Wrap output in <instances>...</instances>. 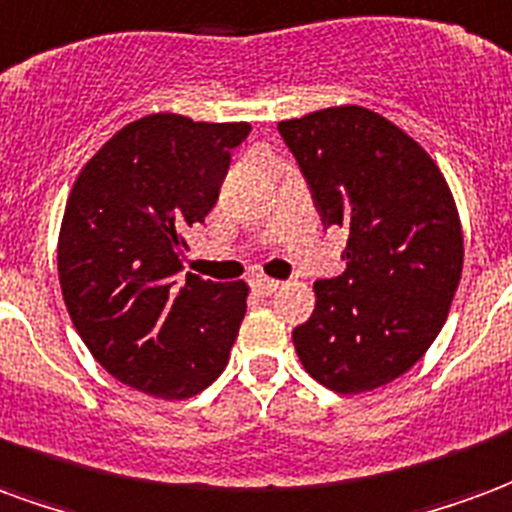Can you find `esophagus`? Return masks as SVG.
Here are the masks:
<instances>
[{
    "label": "esophagus",
    "mask_w": 512,
    "mask_h": 512,
    "mask_svg": "<svg viewBox=\"0 0 512 512\" xmlns=\"http://www.w3.org/2000/svg\"><path fill=\"white\" fill-rule=\"evenodd\" d=\"M253 286V292H259V294H272V292H278L281 289V281H275V278H267V275H256L251 281Z\"/></svg>",
    "instance_id": "esophagus-1"
}]
</instances>
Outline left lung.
I'll use <instances>...</instances> for the list:
<instances>
[{"label":"left lung","instance_id":"obj_1","mask_svg":"<svg viewBox=\"0 0 512 512\" xmlns=\"http://www.w3.org/2000/svg\"><path fill=\"white\" fill-rule=\"evenodd\" d=\"M324 226L346 229V270L316 281L294 327L305 371L335 393L376 390L434 343L464 267L445 174L412 136L363 106L278 122Z\"/></svg>","mask_w":512,"mask_h":512}]
</instances>
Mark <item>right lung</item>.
<instances>
[{"label":"right lung","mask_w":512,"mask_h":512,"mask_svg":"<svg viewBox=\"0 0 512 512\" xmlns=\"http://www.w3.org/2000/svg\"><path fill=\"white\" fill-rule=\"evenodd\" d=\"M248 122L149 114L108 138L67 196L59 286L73 327L108 374L182 401L210 387L248 308V283L177 275L185 231L218 201Z\"/></svg>","instance_id":"add662e5"}]
</instances>
